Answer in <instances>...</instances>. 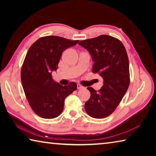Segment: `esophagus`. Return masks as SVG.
<instances>
[{"label": "esophagus", "mask_w": 156, "mask_h": 156, "mask_svg": "<svg viewBox=\"0 0 156 156\" xmlns=\"http://www.w3.org/2000/svg\"><path fill=\"white\" fill-rule=\"evenodd\" d=\"M77 88H78V89H82V88H83V86H82L80 84H79V83H78V84H77Z\"/></svg>", "instance_id": "obj_1"}]
</instances>
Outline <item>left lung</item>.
<instances>
[{
	"instance_id": "obj_1",
	"label": "left lung",
	"mask_w": 156,
	"mask_h": 156,
	"mask_svg": "<svg viewBox=\"0 0 156 156\" xmlns=\"http://www.w3.org/2000/svg\"><path fill=\"white\" fill-rule=\"evenodd\" d=\"M78 44L90 53L94 62L92 72L98 73L104 80L98 91L87 87L91 96L84 109L92 118H106L117 108L130 84L126 49L120 40L108 35L81 41Z\"/></svg>"
}]
</instances>
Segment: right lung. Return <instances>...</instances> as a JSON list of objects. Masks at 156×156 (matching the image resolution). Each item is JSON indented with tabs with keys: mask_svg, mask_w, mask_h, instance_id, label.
Instances as JSON below:
<instances>
[{
	"mask_svg": "<svg viewBox=\"0 0 156 156\" xmlns=\"http://www.w3.org/2000/svg\"><path fill=\"white\" fill-rule=\"evenodd\" d=\"M78 43L56 36L41 37L26 54L21 82L31 108L41 118L52 119L60 115L65 99L77 89L74 82L65 86L55 83L51 72L58 69L62 51Z\"/></svg>",
	"mask_w": 156,
	"mask_h": 156,
	"instance_id": "right-lung-1",
	"label": "right lung"
}]
</instances>
